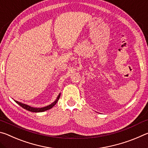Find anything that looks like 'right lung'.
<instances>
[{"mask_svg":"<svg viewBox=\"0 0 148 148\" xmlns=\"http://www.w3.org/2000/svg\"><path fill=\"white\" fill-rule=\"evenodd\" d=\"M61 96V94H59L58 95V97H57V99L53 103L48 105V106H45L43 108H34V107H31L29 106V105H27V104H25L23 103H21V102H19L17 101H15V102H16L17 104H18L19 106H21L22 108H23L24 109H25L27 110H29L30 112H44V111H46L47 110H49L53 108L55 105L56 104V103L58 101V100L59 99V97Z\"/></svg>","mask_w":148,"mask_h":148,"instance_id":"1","label":"right lung"}]
</instances>
